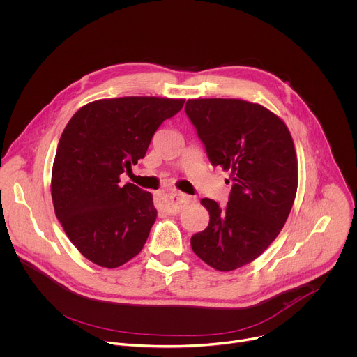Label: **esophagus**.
<instances>
[{"label": "esophagus", "mask_w": 357, "mask_h": 357, "mask_svg": "<svg viewBox=\"0 0 357 357\" xmlns=\"http://www.w3.org/2000/svg\"><path fill=\"white\" fill-rule=\"evenodd\" d=\"M190 200V197L176 189L174 190H167L164 195H162V203H164V207L168 210V213H172V214H176L179 213V210L182 208L183 204H186Z\"/></svg>", "instance_id": "obj_1"}]
</instances>
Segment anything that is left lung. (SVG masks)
<instances>
[{"instance_id": "left-lung-1", "label": "left lung", "mask_w": 357, "mask_h": 357, "mask_svg": "<svg viewBox=\"0 0 357 357\" xmlns=\"http://www.w3.org/2000/svg\"><path fill=\"white\" fill-rule=\"evenodd\" d=\"M185 112L210 162L232 181L227 206L202 199L210 222L190 245L210 267L232 271L256 260L288 220L298 190L294 140L280 116L245 100H188Z\"/></svg>"}]
</instances>
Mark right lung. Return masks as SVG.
Segmentation results:
<instances>
[{
    "label": "right lung",
    "instance_id": "add662e5",
    "mask_svg": "<svg viewBox=\"0 0 357 357\" xmlns=\"http://www.w3.org/2000/svg\"><path fill=\"white\" fill-rule=\"evenodd\" d=\"M182 98L119 97L83 105L65 126L52 164L54 211L66 236L91 263L116 268L137 256L157 218L153 195L119 185L146 155L158 126Z\"/></svg>",
    "mask_w": 357,
    "mask_h": 357
}]
</instances>
